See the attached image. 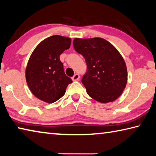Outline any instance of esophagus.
<instances>
[{
	"label": "esophagus",
	"instance_id": "34e87169",
	"mask_svg": "<svg viewBox=\"0 0 156 156\" xmlns=\"http://www.w3.org/2000/svg\"><path fill=\"white\" fill-rule=\"evenodd\" d=\"M79 78H80V76H79V74H78V73H76V74H74V76L72 77V80L77 81L79 80Z\"/></svg>",
	"mask_w": 156,
	"mask_h": 156
}]
</instances>
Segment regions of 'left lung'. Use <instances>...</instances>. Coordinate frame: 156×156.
<instances>
[{"label": "left lung", "instance_id": "8db88e82", "mask_svg": "<svg viewBox=\"0 0 156 156\" xmlns=\"http://www.w3.org/2000/svg\"><path fill=\"white\" fill-rule=\"evenodd\" d=\"M73 47L85 58L87 72L82 83L89 96L101 103L118 98L127 83V69L117 49L99 37L76 38Z\"/></svg>", "mask_w": 156, "mask_h": 156}]
</instances>
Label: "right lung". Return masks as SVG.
Listing matches in <instances>:
<instances>
[{
    "label": "right lung",
    "mask_w": 156,
    "mask_h": 156,
    "mask_svg": "<svg viewBox=\"0 0 156 156\" xmlns=\"http://www.w3.org/2000/svg\"><path fill=\"white\" fill-rule=\"evenodd\" d=\"M72 39L59 35L41 41L31 54L25 69L30 91L37 98L53 103L64 96L72 80L65 75L60 55L69 49Z\"/></svg>",
    "instance_id": "add662e5"
}]
</instances>
